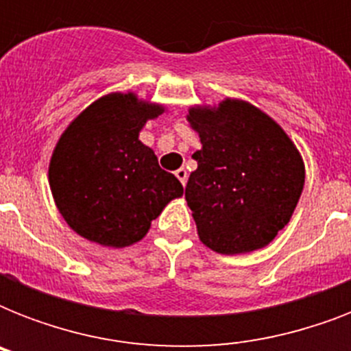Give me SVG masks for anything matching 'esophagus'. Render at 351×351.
Returning a JSON list of instances; mask_svg holds the SVG:
<instances>
[{
	"label": "esophagus",
	"instance_id": "esophagus-1",
	"mask_svg": "<svg viewBox=\"0 0 351 351\" xmlns=\"http://www.w3.org/2000/svg\"><path fill=\"white\" fill-rule=\"evenodd\" d=\"M176 178L182 182V186H186V182H187V171L184 169V167H180V169H176Z\"/></svg>",
	"mask_w": 351,
	"mask_h": 351
}]
</instances>
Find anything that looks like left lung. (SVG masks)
Here are the masks:
<instances>
[{
  "instance_id": "obj_1",
  "label": "left lung",
  "mask_w": 351,
  "mask_h": 351,
  "mask_svg": "<svg viewBox=\"0 0 351 351\" xmlns=\"http://www.w3.org/2000/svg\"><path fill=\"white\" fill-rule=\"evenodd\" d=\"M202 149L186 186L198 237L209 250H261L288 224L304 187V162L284 129L244 100L191 107Z\"/></svg>"
}]
</instances>
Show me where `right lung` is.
Listing matches in <instances>:
<instances>
[{"label": "right lung", "instance_id": "add662e5", "mask_svg": "<svg viewBox=\"0 0 351 351\" xmlns=\"http://www.w3.org/2000/svg\"><path fill=\"white\" fill-rule=\"evenodd\" d=\"M164 106L111 93L74 118L58 140L49 184L58 211L80 237L125 247L147 234L162 209L184 195L175 175L138 140Z\"/></svg>", "mask_w": 351, "mask_h": 351}]
</instances>
